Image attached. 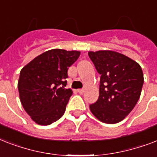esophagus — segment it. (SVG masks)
<instances>
[{"instance_id": "1", "label": "esophagus", "mask_w": 157, "mask_h": 157, "mask_svg": "<svg viewBox=\"0 0 157 157\" xmlns=\"http://www.w3.org/2000/svg\"><path fill=\"white\" fill-rule=\"evenodd\" d=\"M77 91H78V93L80 94H83V93H84V90L83 89H79V90H77Z\"/></svg>"}]
</instances>
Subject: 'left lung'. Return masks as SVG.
I'll use <instances>...</instances> for the list:
<instances>
[{
  "instance_id": "1",
  "label": "left lung",
  "mask_w": 157,
  "mask_h": 157,
  "mask_svg": "<svg viewBox=\"0 0 157 157\" xmlns=\"http://www.w3.org/2000/svg\"><path fill=\"white\" fill-rule=\"evenodd\" d=\"M88 54L101 75L99 96L90 105L91 112L103 123L121 121L141 94L144 81L141 67L129 57L112 50L90 51Z\"/></svg>"
}]
</instances>
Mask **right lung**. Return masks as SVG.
<instances>
[{
	"label": "right lung",
	"mask_w": 157,
	"mask_h": 157,
	"mask_svg": "<svg viewBox=\"0 0 157 157\" xmlns=\"http://www.w3.org/2000/svg\"><path fill=\"white\" fill-rule=\"evenodd\" d=\"M79 51L54 49L40 54L20 71L18 89L21 103L38 124L48 125L60 119L72 94L66 89L67 70Z\"/></svg>",
	"instance_id": "right-lung-1"
}]
</instances>
